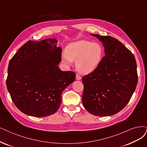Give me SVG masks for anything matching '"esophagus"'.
Wrapping results in <instances>:
<instances>
[{
	"mask_svg": "<svg viewBox=\"0 0 147 147\" xmlns=\"http://www.w3.org/2000/svg\"><path fill=\"white\" fill-rule=\"evenodd\" d=\"M76 80H79L82 79V77H81L79 74H76Z\"/></svg>",
	"mask_w": 147,
	"mask_h": 147,
	"instance_id": "obj_1",
	"label": "esophagus"
}]
</instances>
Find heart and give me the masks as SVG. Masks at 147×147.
<instances>
[{
	"instance_id": "heart-1",
	"label": "heart",
	"mask_w": 147,
	"mask_h": 147,
	"mask_svg": "<svg viewBox=\"0 0 147 147\" xmlns=\"http://www.w3.org/2000/svg\"><path fill=\"white\" fill-rule=\"evenodd\" d=\"M104 56V49L99 43L80 40L68 44L65 53L62 54V61L70 66L76 62V67L79 73L88 74L99 66Z\"/></svg>"
}]
</instances>
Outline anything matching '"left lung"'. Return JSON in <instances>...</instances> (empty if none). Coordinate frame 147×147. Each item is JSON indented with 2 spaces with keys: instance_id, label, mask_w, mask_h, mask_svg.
Instances as JSON below:
<instances>
[{
  "instance_id": "1",
  "label": "left lung",
  "mask_w": 147,
  "mask_h": 147,
  "mask_svg": "<svg viewBox=\"0 0 147 147\" xmlns=\"http://www.w3.org/2000/svg\"><path fill=\"white\" fill-rule=\"evenodd\" d=\"M91 35L102 42L105 55L97 68L82 78V104L93 115L112 116L126 106L136 88V62L132 53L115 38Z\"/></svg>"
}]
</instances>
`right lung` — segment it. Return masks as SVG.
Masks as SVG:
<instances>
[{"instance_id": "obj_1", "label": "right lung", "mask_w": 147, "mask_h": 147, "mask_svg": "<svg viewBox=\"0 0 147 147\" xmlns=\"http://www.w3.org/2000/svg\"><path fill=\"white\" fill-rule=\"evenodd\" d=\"M55 39L29 40L10 60L7 86L14 105L26 115L46 117L56 113L62 93L76 74L58 67L62 48Z\"/></svg>"}]
</instances>
